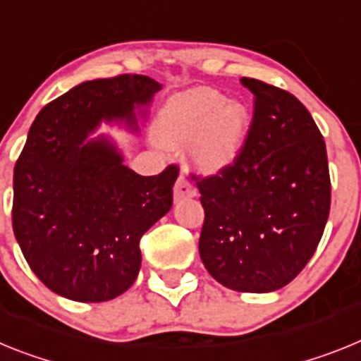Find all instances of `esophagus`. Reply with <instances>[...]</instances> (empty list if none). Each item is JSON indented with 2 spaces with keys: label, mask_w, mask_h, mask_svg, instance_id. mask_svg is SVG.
Masks as SVG:
<instances>
[{
  "label": "esophagus",
  "mask_w": 361,
  "mask_h": 361,
  "mask_svg": "<svg viewBox=\"0 0 361 361\" xmlns=\"http://www.w3.org/2000/svg\"><path fill=\"white\" fill-rule=\"evenodd\" d=\"M196 196V189H194V185L190 183L189 180L185 176L178 178L176 185H174V202H181V200L187 198H194Z\"/></svg>",
  "instance_id": "esophagus-1"
}]
</instances>
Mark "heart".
<instances>
[{"instance_id":"1","label":"heart","mask_w":361,"mask_h":361,"mask_svg":"<svg viewBox=\"0 0 361 361\" xmlns=\"http://www.w3.org/2000/svg\"><path fill=\"white\" fill-rule=\"evenodd\" d=\"M249 109L240 99H225L209 87H194L172 96L159 114L156 134L167 147L189 143V161L203 174L231 167L249 134Z\"/></svg>"}]
</instances>
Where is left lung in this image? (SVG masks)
<instances>
[{
	"label": "left lung",
	"mask_w": 361,
	"mask_h": 361,
	"mask_svg": "<svg viewBox=\"0 0 361 361\" xmlns=\"http://www.w3.org/2000/svg\"><path fill=\"white\" fill-rule=\"evenodd\" d=\"M255 116L236 161L198 181L205 211L200 256L238 293H272L293 281L318 247L331 209L325 142L287 90L252 78Z\"/></svg>",
	"instance_id": "obj_1"
}]
</instances>
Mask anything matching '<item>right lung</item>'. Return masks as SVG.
<instances>
[{"label":"right lung","mask_w":361,"mask_h":361,"mask_svg":"<svg viewBox=\"0 0 361 361\" xmlns=\"http://www.w3.org/2000/svg\"><path fill=\"white\" fill-rule=\"evenodd\" d=\"M149 76L83 81L36 116L14 167L12 227L25 259L52 293L109 302L136 281L140 240L172 207L176 165L140 176L102 123L137 134L154 94Z\"/></svg>","instance_id":"obj_1"}]
</instances>
